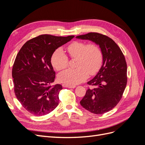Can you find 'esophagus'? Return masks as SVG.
I'll return each instance as SVG.
<instances>
[{
    "mask_svg": "<svg viewBox=\"0 0 145 145\" xmlns=\"http://www.w3.org/2000/svg\"><path fill=\"white\" fill-rule=\"evenodd\" d=\"M62 86L65 88H76V86H71V85H68L67 84H63Z\"/></svg>",
    "mask_w": 145,
    "mask_h": 145,
    "instance_id": "obj_1",
    "label": "esophagus"
}]
</instances>
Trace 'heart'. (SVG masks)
I'll return each mask as SVG.
<instances>
[{
	"mask_svg": "<svg viewBox=\"0 0 145 145\" xmlns=\"http://www.w3.org/2000/svg\"><path fill=\"white\" fill-rule=\"evenodd\" d=\"M71 58H77L75 69H69L60 73L59 79L68 85L74 86L82 83L89 75L97 73L102 66L103 55L97 45L82 41H74L67 47ZM51 63L54 68L61 71L67 68L69 60L62 49L54 51L51 57Z\"/></svg>",
	"mask_w": 145,
	"mask_h": 145,
	"instance_id": "b5f03b06",
	"label": "heart"
}]
</instances>
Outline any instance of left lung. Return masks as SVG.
Here are the masks:
<instances>
[{"label": "left lung", "instance_id": "8db88e82", "mask_svg": "<svg viewBox=\"0 0 145 145\" xmlns=\"http://www.w3.org/2000/svg\"><path fill=\"white\" fill-rule=\"evenodd\" d=\"M88 40L99 46L103 63L96 76L88 82L94 86L88 88L80 105L89 112L102 114L111 110L120 102L127 83V65L120 48L112 39L97 33L76 37Z\"/></svg>", "mask_w": 145, "mask_h": 145}]
</instances>
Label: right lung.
<instances>
[{
	"label": "right lung",
	"instance_id": "1",
	"mask_svg": "<svg viewBox=\"0 0 145 145\" xmlns=\"http://www.w3.org/2000/svg\"><path fill=\"white\" fill-rule=\"evenodd\" d=\"M74 37L40 35L26 42L17 54L12 69L14 93L33 115L48 114L57 106L62 86L52 85L56 73L51 57L56 50Z\"/></svg>",
	"mask_w": 145,
	"mask_h": 145
}]
</instances>
